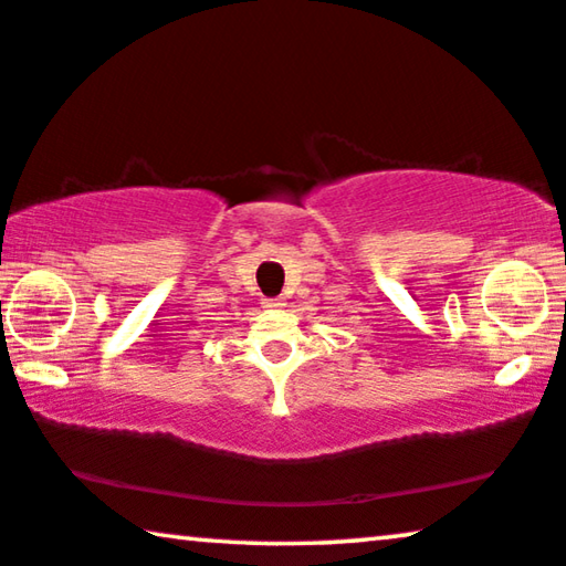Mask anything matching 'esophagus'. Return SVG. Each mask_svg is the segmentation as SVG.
<instances>
[{
  "label": "esophagus",
  "mask_w": 566,
  "mask_h": 566,
  "mask_svg": "<svg viewBox=\"0 0 566 566\" xmlns=\"http://www.w3.org/2000/svg\"><path fill=\"white\" fill-rule=\"evenodd\" d=\"M261 305H264L266 310H282L284 307V300L282 297H269V300L261 302Z\"/></svg>",
  "instance_id": "esophagus-1"
}]
</instances>
